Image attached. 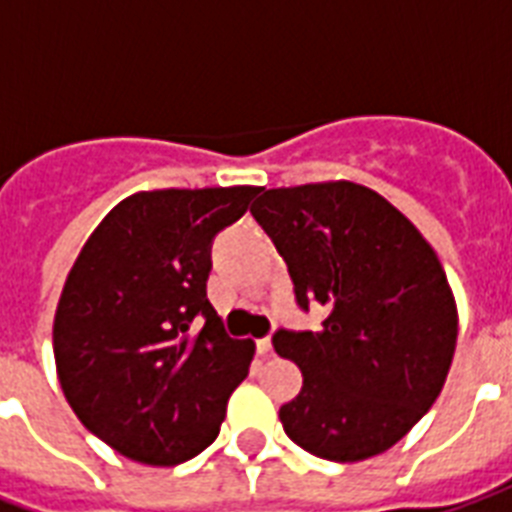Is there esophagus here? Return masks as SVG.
Wrapping results in <instances>:
<instances>
[{
    "mask_svg": "<svg viewBox=\"0 0 512 512\" xmlns=\"http://www.w3.org/2000/svg\"><path fill=\"white\" fill-rule=\"evenodd\" d=\"M255 348H257V353H260V356H271V350H273L271 337H263V340H257Z\"/></svg>",
    "mask_w": 512,
    "mask_h": 512,
    "instance_id": "esophagus-1",
    "label": "esophagus"
}]
</instances>
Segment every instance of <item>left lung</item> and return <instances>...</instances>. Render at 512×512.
<instances>
[{
  "instance_id": "left-lung-1",
  "label": "left lung",
  "mask_w": 512,
  "mask_h": 512,
  "mask_svg": "<svg viewBox=\"0 0 512 512\" xmlns=\"http://www.w3.org/2000/svg\"><path fill=\"white\" fill-rule=\"evenodd\" d=\"M249 212L284 257L297 305L329 311L319 332L273 335L303 372L279 409L284 433L321 460L382 454L452 366L457 305L436 252L388 199L348 180L271 188Z\"/></svg>"
}]
</instances>
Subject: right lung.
Returning <instances> with one entry per match:
<instances>
[{"label":"right lung","mask_w":512,"mask_h":512,"mask_svg":"<svg viewBox=\"0 0 512 512\" xmlns=\"http://www.w3.org/2000/svg\"><path fill=\"white\" fill-rule=\"evenodd\" d=\"M255 185L140 191L119 201L68 271L52 327L63 396L124 457L172 468L220 433L255 342L207 300L212 241Z\"/></svg>","instance_id":"obj_1"}]
</instances>
